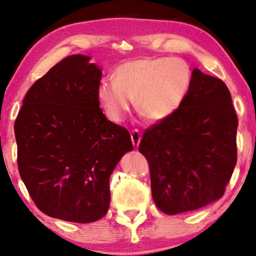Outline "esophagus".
<instances>
[{
    "mask_svg": "<svg viewBox=\"0 0 256 256\" xmlns=\"http://www.w3.org/2000/svg\"><path fill=\"white\" fill-rule=\"evenodd\" d=\"M140 139H142V134L138 130H134L131 132V140L134 148H138L139 143H140Z\"/></svg>",
    "mask_w": 256,
    "mask_h": 256,
    "instance_id": "1",
    "label": "esophagus"
}]
</instances>
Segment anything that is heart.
<instances>
[{
	"mask_svg": "<svg viewBox=\"0 0 256 256\" xmlns=\"http://www.w3.org/2000/svg\"><path fill=\"white\" fill-rule=\"evenodd\" d=\"M192 84L189 64L178 58H140L116 68L114 80L99 84L98 98L106 117L119 122L136 108L152 122L174 116L186 102Z\"/></svg>",
	"mask_w": 256,
	"mask_h": 256,
	"instance_id": "obj_1",
	"label": "heart"
}]
</instances>
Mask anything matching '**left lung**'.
Segmentation results:
<instances>
[{
  "instance_id": "left-lung-1",
  "label": "left lung",
  "mask_w": 256,
  "mask_h": 256,
  "mask_svg": "<svg viewBox=\"0 0 256 256\" xmlns=\"http://www.w3.org/2000/svg\"><path fill=\"white\" fill-rule=\"evenodd\" d=\"M238 124L226 84L194 70L180 108L146 128L139 144L158 209L176 215L221 198L238 160Z\"/></svg>"
}]
</instances>
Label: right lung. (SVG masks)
<instances>
[{"mask_svg": "<svg viewBox=\"0 0 256 256\" xmlns=\"http://www.w3.org/2000/svg\"><path fill=\"white\" fill-rule=\"evenodd\" d=\"M70 56L29 88L15 120L18 172L50 218L90 223L106 215L110 176L134 150L128 131L99 108L102 70Z\"/></svg>", "mask_w": 256, "mask_h": 256, "instance_id": "1", "label": "right lung"}]
</instances>
